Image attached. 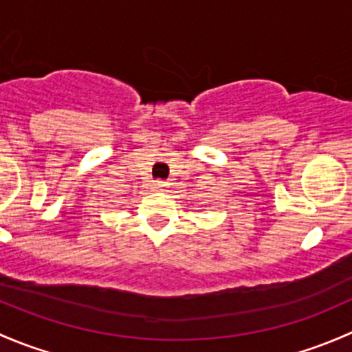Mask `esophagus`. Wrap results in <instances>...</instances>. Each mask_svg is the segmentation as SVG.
Listing matches in <instances>:
<instances>
[{
	"instance_id": "1",
	"label": "esophagus",
	"mask_w": 352,
	"mask_h": 352,
	"mask_svg": "<svg viewBox=\"0 0 352 352\" xmlns=\"http://www.w3.org/2000/svg\"><path fill=\"white\" fill-rule=\"evenodd\" d=\"M163 187H165V182H163V180H155V182H153V189L162 190Z\"/></svg>"
}]
</instances>
